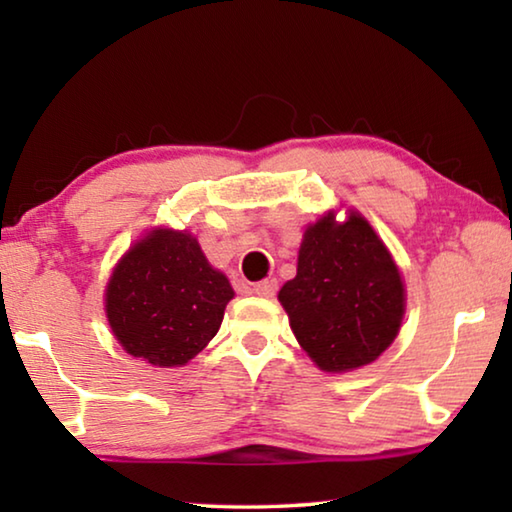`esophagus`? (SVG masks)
Returning a JSON list of instances; mask_svg holds the SVG:
<instances>
[{
  "instance_id": "esophagus-1",
  "label": "esophagus",
  "mask_w": 512,
  "mask_h": 512,
  "mask_svg": "<svg viewBox=\"0 0 512 512\" xmlns=\"http://www.w3.org/2000/svg\"><path fill=\"white\" fill-rule=\"evenodd\" d=\"M253 291L257 293V296H262V298H273L275 291H277V280H275V277H268V280L257 282Z\"/></svg>"
}]
</instances>
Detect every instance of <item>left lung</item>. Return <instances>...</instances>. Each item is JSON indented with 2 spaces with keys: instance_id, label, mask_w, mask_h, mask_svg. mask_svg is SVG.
<instances>
[{
  "instance_id": "1",
  "label": "left lung",
  "mask_w": 512,
  "mask_h": 512,
  "mask_svg": "<svg viewBox=\"0 0 512 512\" xmlns=\"http://www.w3.org/2000/svg\"><path fill=\"white\" fill-rule=\"evenodd\" d=\"M291 329L320 370L345 372L375 361L404 316L402 277L361 214L309 225L298 275L280 289Z\"/></svg>"
}]
</instances>
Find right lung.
I'll return each mask as SVG.
<instances>
[{
  "label": "right lung",
  "instance_id": "obj_1",
  "mask_svg": "<svg viewBox=\"0 0 512 512\" xmlns=\"http://www.w3.org/2000/svg\"><path fill=\"white\" fill-rule=\"evenodd\" d=\"M235 296L187 232L153 230L121 259L106 289L112 332L133 357L183 366L219 332Z\"/></svg>",
  "mask_w": 512,
  "mask_h": 512
}]
</instances>
